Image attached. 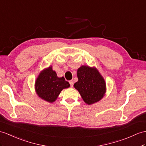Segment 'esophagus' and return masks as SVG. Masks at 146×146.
Masks as SVG:
<instances>
[{
    "label": "esophagus",
    "instance_id": "1",
    "mask_svg": "<svg viewBox=\"0 0 146 146\" xmlns=\"http://www.w3.org/2000/svg\"><path fill=\"white\" fill-rule=\"evenodd\" d=\"M69 84L70 85V87H72L73 85H74V81L73 80H70L69 81Z\"/></svg>",
    "mask_w": 146,
    "mask_h": 146
}]
</instances>
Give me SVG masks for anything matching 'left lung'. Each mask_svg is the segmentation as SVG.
<instances>
[{
    "label": "left lung",
    "instance_id": "left-lung-1",
    "mask_svg": "<svg viewBox=\"0 0 146 146\" xmlns=\"http://www.w3.org/2000/svg\"><path fill=\"white\" fill-rule=\"evenodd\" d=\"M77 77L79 80L74 86L87 104H93L104 97L106 92L105 82L97 69L82 66L77 70Z\"/></svg>",
    "mask_w": 146,
    "mask_h": 146
}]
</instances>
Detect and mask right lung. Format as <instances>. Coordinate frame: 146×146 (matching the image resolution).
I'll return each mask as SVG.
<instances>
[{
	"label": "right lung",
	"instance_id": "right-lung-1",
	"mask_svg": "<svg viewBox=\"0 0 146 146\" xmlns=\"http://www.w3.org/2000/svg\"><path fill=\"white\" fill-rule=\"evenodd\" d=\"M70 87L64 78L58 77L52 67L42 70L35 82V89L38 95L44 100L52 103L54 102L64 88Z\"/></svg>",
	"mask_w": 146,
	"mask_h": 146
}]
</instances>
